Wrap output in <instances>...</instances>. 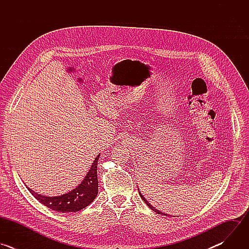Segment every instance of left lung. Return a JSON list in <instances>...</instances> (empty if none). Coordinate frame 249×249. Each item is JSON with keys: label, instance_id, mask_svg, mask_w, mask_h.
<instances>
[{"label": "left lung", "instance_id": "8db88e82", "mask_svg": "<svg viewBox=\"0 0 249 249\" xmlns=\"http://www.w3.org/2000/svg\"><path fill=\"white\" fill-rule=\"evenodd\" d=\"M138 190H139V189H138ZM139 194H140L141 198L144 200V202H145V203H146V204H147V205H148V206H149V207L151 208V210H153L154 212H156V213H157V214H159V215H164V216H168V217H169V215H167V214H164V213H162V212L159 211L158 209H156L155 207H153V206H152V205H151V204H150V203H149V202H148V201L146 200V198H145V197H144L143 195H142V194H141V192H140V191H139Z\"/></svg>", "mask_w": 249, "mask_h": 249}]
</instances>
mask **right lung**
Here are the masks:
<instances>
[{"instance_id": "right-lung-1", "label": "right lung", "mask_w": 249, "mask_h": 249, "mask_svg": "<svg viewBox=\"0 0 249 249\" xmlns=\"http://www.w3.org/2000/svg\"><path fill=\"white\" fill-rule=\"evenodd\" d=\"M98 155L93 160L89 172L85 176L84 180L78 187L69 193L63 194L61 196L47 197L34 192L27 187L28 191L33 195L35 199H37L41 204L48 207L51 210L69 213L78 212L87 206H89L97 196L98 193V180H97V161L99 159Z\"/></svg>"}]
</instances>
